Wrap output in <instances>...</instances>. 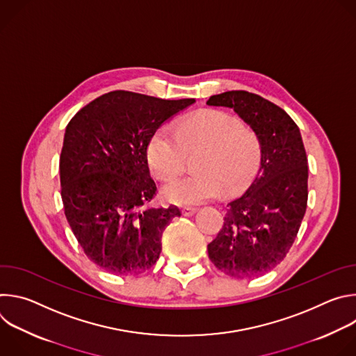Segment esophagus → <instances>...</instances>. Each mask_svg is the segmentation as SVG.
I'll return each mask as SVG.
<instances>
[{
    "label": "esophagus",
    "mask_w": 356,
    "mask_h": 356,
    "mask_svg": "<svg viewBox=\"0 0 356 356\" xmlns=\"http://www.w3.org/2000/svg\"><path fill=\"white\" fill-rule=\"evenodd\" d=\"M195 211H197V209H194V207H184V209L181 210L183 216H186V217H190V216H193Z\"/></svg>",
    "instance_id": "esophagus-1"
}]
</instances>
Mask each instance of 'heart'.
I'll use <instances>...</instances> for the list:
<instances>
[{
	"label": "heart",
	"instance_id": "1",
	"mask_svg": "<svg viewBox=\"0 0 356 356\" xmlns=\"http://www.w3.org/2000/svg\"><path fill=\"white\" fill-rule=\"evenodd\" d=\"M198 172L175 179L163 187L166 200L180 206H195L227 193L241 191L257 173L261 159L258 135L220 111H202L177 125L161 128L147 146L149 166L159 179L169 180L186 168L187 155L200 152Z\"/></svg>",
	"mask_w": 356,
	"mask_h": 356
}]
</instances>
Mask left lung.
<instances>
[{
  "instance_id": "obj_1",
  "label": "left lung",
  "mask_w": 356,
  "mask_h": 356,
  "mask_svg": "<svg viewBox=\"0 0 356 356\" xmlns=\"http://www.w3.org/2000/svg\"><path fill=\"white\" fill-rule=\"evenodd\" d=\"M207 106L234 110L261 142L259 172L228 202L224 225L207 246L209 257L228 276L258 277L284 259L306 214V149L289 114L258 94L225 91L211 95Z\"/></svg>"
}]
</instances>
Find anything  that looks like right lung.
<instances>
[{
	"label": "right lung",
	"mask_w": 356,
	"mask_h": 356,
	"mask_svg": "<svg viewBox=\"0 0 356 356\" xmlns=\"http://www.w3.org/2000/svg\"><path fill=\"white\" fill-rule=\"evenodd\" d=\"M194 103L117 90L67 124L59 163L65 214L101 269L138 275L159 259L162 234L180 210L147 206L156 194L147 145L165 121Z\"/></svg>",
	"instance_id": "right-lung-1"
}]
</instances>
